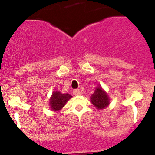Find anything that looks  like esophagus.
I'll list each match as a JSON object with an SVG mask.
<instances>
[{
    "label": "esophagus",
    "mask_w": 155,
    "mask_h": 155,
    "mask_svg": "<svg viewBox=\"0 0 155 155\" xmlns=\"http://www.w3.org/2000/svg\"><path fill=\"white\" fill-rule=\"evenodd\" d=\"M73 93H74V95H75V96H79V95H80V91H79V89L74 90Z\"/></svg>",
    "instance_id": "esophagus-1"
}]
</instances>
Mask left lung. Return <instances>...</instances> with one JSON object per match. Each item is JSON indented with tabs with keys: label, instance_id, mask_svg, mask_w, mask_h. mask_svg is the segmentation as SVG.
<instances>
[{
	"label": "left lung",
	"instance_id": "obj_1",
	"mask_svg": "<svg viewBox=\"0 0 155 155\" xmlns=\"http://www.w3.org/2000/svg\"><path fill=\"white\" fill-rule=\"evenodd\" d=\"M91 103L98 110H103L110 104V98L107 93L101 86L96 87L93 94L91 97Z\"/></svg>",
	"mask_w": 155,
	"mask_h": 155
}]
</instances>
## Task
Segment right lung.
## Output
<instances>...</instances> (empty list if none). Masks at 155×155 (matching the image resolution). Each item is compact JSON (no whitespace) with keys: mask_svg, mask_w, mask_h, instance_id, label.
<instances>
[{"mask_svg":"<svg viewBox=\"0 0 155 155\" xmlns=\"http://www.w3.org/2000/svg\"><path fill=\"white\" fill-rule=\"evenodd\" d=\"M72 98L71 95L68 93H62L59 91L53 92L50 98V107L52 111H59L65 105L70 98Z\"/></svg>","mask_w":155,"mask_h":155,"instance_id":"right-lung-1","label":"right lung"}]
</instances>
